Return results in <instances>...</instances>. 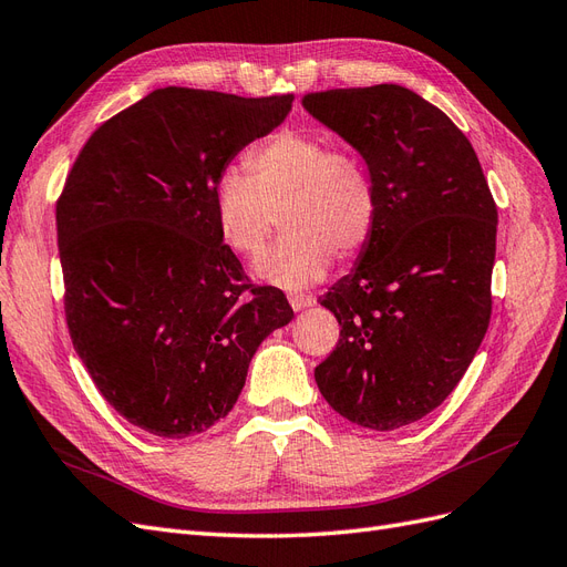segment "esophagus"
Returning a JSON list of instances; mask_svg holds the SVG:
<instances>
[{
    "instance_id": "esophagus-1",
    "label": "esophagus",
    "mask_w": 567,
    "mask_h": 567,
    "mask_svg": "<svg viewBox=\"0 0 567 567\" xmlns=\"http://www.w3.org/2000/svg\"><path fill=\"white\" fill-rule=\"evenodd\" d=\"M288 302H290V307H293L296 312H300V310H307V307H312L317 300H315L312 296H300V293H293V296H288Z\"/></svg>"
}]
</instances>
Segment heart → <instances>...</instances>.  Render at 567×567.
<instances>
[{"instance_id": "b5f03b06", "label": "heart", "mask_w": 567, "mask_h": 567, "mask_svg": "<svg viewBox=\"0 0 567 567\" xmlns=\"http://www.w3.org/2000/svg\"><path fill=\"white\" fill-rule=\"evenodd\" d=\"M246 173L221 169L215 182L217 231L234 252L257 255L277 225V246L257 257L255 274L279 288L326 277L333 257L352 260L379 225V188L367 163L329 148L319 134L281 130L250 148Z\"/></svg>"}]
</instances>
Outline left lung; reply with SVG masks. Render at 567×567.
<instances>
[{
	"mask_svg": "<svg viewBox=\"0 0 567 567\" xmlns=\"http://www.w3.org/2000/svg\"><path fill=\"white\" fill-rule=\"evenodd\" d=\"M302 106L379 188L371 241L321 298L340 340L315 379L340 416L394 431L450 398L487 333L496 205L466 134L416 92L326 90Z\"/></svg>",
	"mask_w": 567,
	"mask_h": 567,
	"instance_id": "1",
	"label": "left lung"
}]
</instances>
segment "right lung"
<instances>
[{"instance_id": "right-lung-1", "label": "right lung", "mask_w": 567, "mask_h": 567, "mask_svg": "<svg viewBox=\"0 0 567 567\" xmlns=\"http://www.w3.org/2000/svg\"><path fill=\"white\" fill-rule=\"evenodd\" d=\"M293 94L165 87L101 125L56 203L65 319L106 402L182 440L234 409L260 342L293 319L279 288L244 284L215 221V182L279 127Z\"/></svg>"}]
</instances>
